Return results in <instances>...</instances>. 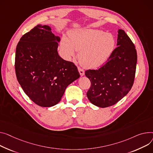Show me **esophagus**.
Returning a JSON list of instances; mask_svg holds the SVG:
<instances>
[{"label": "esophagus", "mask_w": 153, "mask_h": 153, "mask_svg": "<svg viewBox=\"0 0 153 153\" xmlns=\"http://www.w3.org/2000/svg\"><path fill=\"white\" fill-rule=\"evenodd\" d=\"M78 70H79V74H80V75L81 76H84L85 72H84V71L82 69H81V68H78Z\"/></svg>", "instance_id": "esophagus-1"}]
</instances>
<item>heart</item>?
<instances>
[{"label":"heart","instance_id":"obj_1","mask_svg":"<svg viewBox=\"0 0 153 153\" xmlns=\"http://www.w3.org/2000/svg\"><path fill=\"white\" fill-rule=\"evenodd\" d=\"M116 45L113 34L90 28L71 30L68 38L64 37L61 41V48L68 58L73 56L75 51H79L80 64L90 69L103 65L113 53Z\"/></svg>","mask_w":153,"mask_h":153}]
</instances>
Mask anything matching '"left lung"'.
Instances as JSON below:
<instances>
[{"mask_svg": "<svg viewBox=\"0 0 153 153\" xmlns=\"http://www.w3.org/2000/svg\"><path fill=\"white\" fill-rule=\"evenodd\" d=\"M117 32V47L107 62L98 69L85 73L91 82L87 98L100 108L117 103L128 93L134 82L137 62L135 47L124 30Z\"/></svg>", "mask_w": 153, "mask_h": 153, "instance_id": "obj_1", "label": "left lung"}]
</instances>
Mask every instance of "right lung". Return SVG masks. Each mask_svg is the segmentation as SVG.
Returning a JSON list of instances; mask_svg holds the SVG:
<instances>
[{
	"instance_id": "right-lung-1",
	"label": "right lung",
	"mask_w": 153,
	"mask_h": 153,
	"mask_svg": "<svg viewBox=\"0 0 153 153\" xmlns=\"http://www.w3.org/2000/svg\"><path fill=\"white\" fill-rule=\"evenodd\" d=\"M59 36L38 25L20 39L15 54L17 80L25 93L42 107L58 103L66 87L80 77L77 67L58 53Z\"/></svg>"
}]
</instances>
